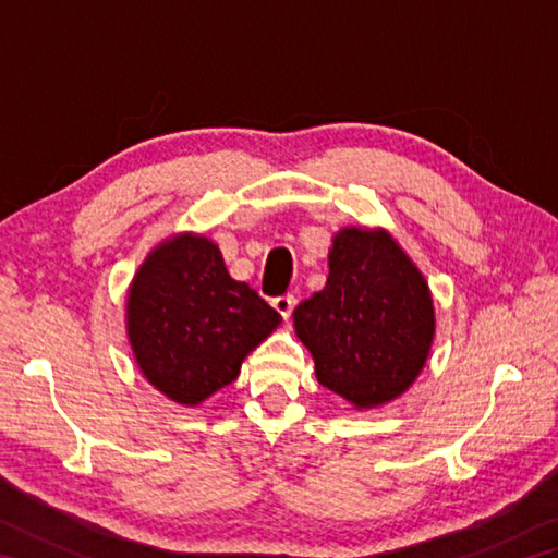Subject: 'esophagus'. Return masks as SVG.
<instances>
[{"label":"esophagus","mask_w":558,"mask_h":558,"mask_svg":"<svg viewBox=\"0 0 558 558\" xmlns=\"http://www.w3.org/2000/svg\"><path fill=\"white\" fill-rule=\"evenodd\" d=\"M272 306H276V312L282 318H290L292 310H294V298H292V294H280V298L272 300Z\"/></svg>","instance_id":"34e87169"}]
</instances>
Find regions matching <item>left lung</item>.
<instances>
[{
	"instance_id": "8db88e82",
	"label": "left lung",
	"mask_w": 558,
	"mask_h": 558,
	"mask_svg": "<svg viewBox=\"0 0 558 558\" xmlns=\"http://www.w3.org/2000/svg\"><path fill=\"white\" fill-rule=\"evenodd\" d=\"M328 280L294 310L316 378L354 408H376L414 384L434 340V302L420 268L386 230L345 228Z\"/></svg>"
}]
</instances>
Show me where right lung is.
I'll return each mask as SVG.
<instances>
[{
	"mask_svg": "<svg viewBox=\"0 0 558 558\" xmlns=\"http://www.w3.org/2000/svg\"><path fill=\"white\" fill-rule=\"evenodd\" d=\"M280 314L230 278L220 248L174 234L141 264L126 298V333L138 369L180 405H198L240 376Z\"/></svg>",
	"mask_w": 558,
	"mask_h": 558,
	"instance_id": "1",
	"label": "right lung"
}]
</instances>
